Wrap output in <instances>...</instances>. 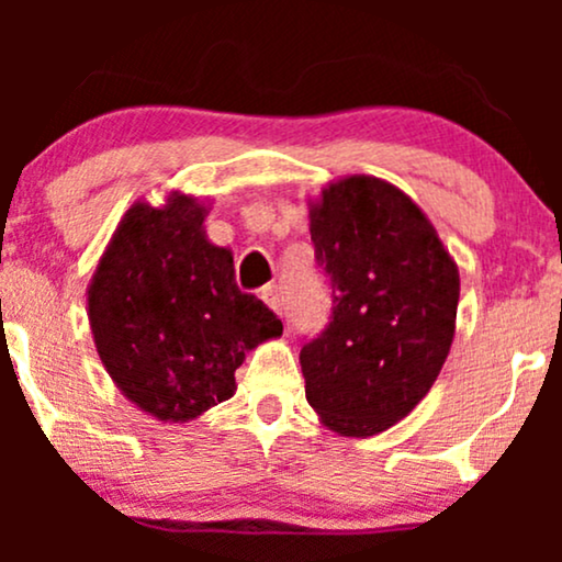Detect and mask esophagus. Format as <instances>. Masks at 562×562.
<instances>
[{"label":"esophagus","mask_w":562,"mask_h":562,"mask_svg":"<svg viewBox=\"0 0 562 562\" xmlns=\"http://www.w3.org/2000/svg\"><path fill=\"white\" fill-rule=\"evenodd\" d=\"M261 301L267 303L269 308H272L274 314H282L285 312V295H282V290L277 285H267L261 290Z\"/></svg>","instance_id":"esophagus-1"}]
</instances>
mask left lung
Segmentation results:
<instances>
[{
  "label": "left lung",
  "instance_id": "8db88e82",
  "mask_svg": "<svg viewBox=\"0 0 562 562\" xmlns=\"http://www.w3.org/2000/svg\"><path fill=\"white\" fill-rule=\"evenodd\" d=\"M330 325L301 348L306 402L325 428L367 438L423 402L454 340L460 272L420 205L367 173L308 203Z\"/></svg>",
  "mask_w": 562,
  "mask_h": 562
}]
</instances>
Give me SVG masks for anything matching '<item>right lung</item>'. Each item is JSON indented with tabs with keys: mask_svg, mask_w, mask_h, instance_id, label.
<instances>
[{
	"mask_svg": "<svg viewBox=\"0 0 562 562\" xmlns=\"http://www.w3.org/2000/svg\"><path fill=\"white\" fill-rule=\"evenodd\" d=\"M209 205L169 192L137 200L87 290L89 325L119 391L160 423H190L235 396L245 353L282 322L235 282L232 250L205 235Z\"/></svg>",
	"mask_w": 562,
	"mask_h": 562,
	"instance_id": "add662e5",
	"label": "right lung"
}]
</instances>
